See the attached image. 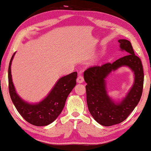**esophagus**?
<instances>
[{"label":"esophagus","instance_id":"obj_1","mask_svg":"<svg viewBox=\"0 0 151 151\" xmlns=\"http://www.w3.org/2000/svg\"><path fill=\"white\" fill-rule=\"evenodd\" d=\"M77 82L79 83H82L84 82V77L82 75H79V77L77 78Z\"/></svg>","mask_w":151,"mask_h":151}]
</instances>
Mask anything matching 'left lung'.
<instances>
[{
    "label": "left lung",
    "mask_w": 151,
    "mask_h": 151,
    "mask_svg": "<svg viewBox=\"0 0 151 151\" xmlns=\"http://www.w3.org/2000/svg\"><path fill=\"white\" fill-rule=\"evenodd\" d=\"M118 42L120 50L127 52V55L112 63L90 67L84 72L89 111L97 123L105 126L124 121L139 102L143 90L144 76L140 59L135 55L129 40L119 39ZM122 66H127L132 70L134 83L125 97L116 102L107 94L106 78L112 71Z\"/></svg>",
    "instance_id": "left-lung-1"
}]
</instances>
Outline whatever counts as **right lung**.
Segmentation results:
<instances>
[{"label": "right lung", "instance_id": "1", "mask_svg": "<svg viewBox=\"0 0 151 151\" xmlns=\"http://www.w3.org/2000/svg\"><path fill=\"white\" fill-rule=\"evenodd\" d=\"M15 53L12 56L8 68L9 91L12 101L20 115L29 123L37 126L50 124L62 112L68 95L76 84L77 73L74 72L60 78L49 94L39 102L28 103L16 93L12 79L11 67Z\"/></svg>", "mask_w": 151, "mask_h": 151}]
</instances>
